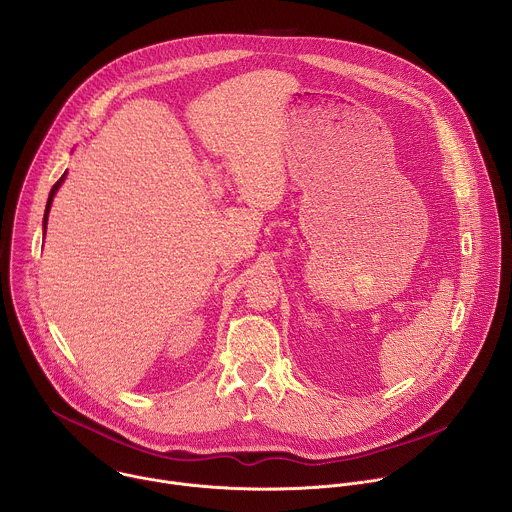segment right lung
I'll return each instance as SVG.
<instances>
[{
  "instance_id": "right-lung-1",
  "label": "right lung",
  "mask_w": 512,
  "mask_h": 512,
  "mask_svg": "<svg viewBox=\"0 0 512 512\" xmlns=\"http://www.w3.org/2000/svg\"><path fill=\"white\" fill-rule=\"evenodd\" d=\"M64 178H66V174L54 184V188H52V192H50V198H48V206H46V214H44V232H46V224H48V214H50V208H52V200H54V196H56V192H58V188H60V184L64 182Z\"/></svg>"
}]
</instances>
